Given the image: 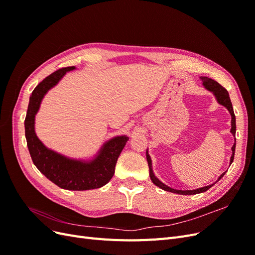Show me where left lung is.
<instances>
[{"label":"left lung","instance_id":"left-lung-1","mask_svg":"<svg viewBox=\"0 0 255 255\" xmlns=\"http://www.w3.org/2000/svg\"><path fill=\"white\" fill-rule=\"evenodd\" d=\"M201 80L203 81V85H204V87L206 88V89H208L210 91H212L213 94L216 96V98H217V101L221 104V105H223V106H226L227 109L229 110V112H230V114H231V116H232V128H231V132H232V134L235 136V133H236V119H235V115H234V111H233V106H232V102H231V99H230V96H229V92H228V90L225 88V87H222L221 85L219 84V83H217L216 81H214V80H212V79H208V78H206V76H203V78H201ZM232 151H233V155L231 156V163L230 164H232L233 163V159H234V154H235V143H234V145L232 146ZM146 160H148V165H149V169H150V177H151V180H152V182L156 185V186H158L159 188H161V189H164V190H167V191H170V192H174V194H180V195H196V194H200V192H204V191H206L207 189H210L213 185H210V186H205V187H202V188H198V189H195V190H176V189H173V188H170V187H168V186H166L165 184H163L161 183L157 177L154 175V173H153V171H152V167H151V158H150V156H149V154H148V152H146ZM226 174V172L225 173H222L220 176H219V179H218V181L221 179V177Z\"/></svg>","mask_w":255,"mask_h":255}]
</instances>
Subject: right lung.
Wrapping results in <instances>:
<instances>
[{
    "label": "right lung",
    "instance_id": "1",
    "mask_svg": "<svg viewBox=\"0 0 255 255\" xmlns=\"http://www.w3.org/2000/svg\"><path fill=\"white\" fill-rule=\"evenodd\" d=\"M75 67L61 68L47 76L32 92L24 121L27 148L34 165L42 174L56 184L58 187L68 190H88L104 186L115 173V166L125 148L128 137L118 136L106 142L97 158L84 161L69 159L60 154L45 148L35 133V115L41 100L47 91L56 85L67 71Z\"/></svg>",
    "mask_w": 255,
    "mask_h": 255
}]
</instances>
